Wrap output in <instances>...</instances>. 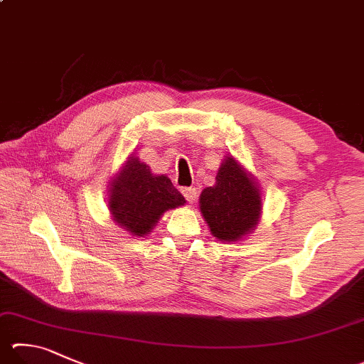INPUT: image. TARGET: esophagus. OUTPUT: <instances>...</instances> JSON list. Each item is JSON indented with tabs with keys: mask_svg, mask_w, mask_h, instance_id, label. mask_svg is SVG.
<instances>
[{
	"mask_svg": "<svg viewBox=\"0 0 364 364\" xmlns=\"http://www.w3.org/2000/svg\"><path fill=\"white\" fill-rule=\"evenodd\" d=\"M181 193H183V196H184V199H186L189 203L196 202V199H197V191H196V188H183Z\"/></svg>",
	"mask_w": 364,
	"mask_h": 364,
	"instance_id": "esophagus-1",
	"label": "esophagus"
}]
</instances>
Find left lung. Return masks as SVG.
Masks as SVG:
<instances>
[{"mask_svg":"<svg viewBox=\"0 0 364 364\" xmlns=\"http://www.w3.org/2000/svg\"><path fill=\"white\" fill-rule=\"evenodd\" d=\"M199 208L211 235L226 243L240 242L261 220L259 184L234 156H226L218 168L216 183L202 191Z\"/></svg>","mask_w":364,"mask_h":364,"instance_id":"8db88e82","label":"left lung"}]
</instances>
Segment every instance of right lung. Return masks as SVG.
<instances>
[{"label":"right lung","instance_id":"right-lung-1","mask_svg":"<svg viewBox=\"0 0 364 364\" xmlns=\"http://www.w3.org/2000/svg\"><path fill=\"white\" fill-rule=\"evenodd\" d=\"M186 203L167 175H154L149 165L130 154L108 184V210L119 228L144 237L165 211Z\"/></svg>","mask_w":364,"mask_h":364}]
</instances>
